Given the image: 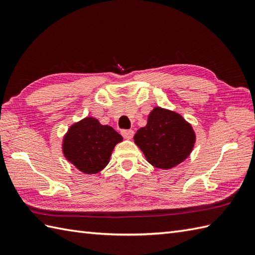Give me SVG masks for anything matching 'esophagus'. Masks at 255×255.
Segmentation results:
<instances>
[{
  "label": "esophagus",
  "mask_w": 255,
  "mask_h": 255,
  "mask_svg": "<svg viewBox=\"0 0 255 255\" xmlns=\"http://www.w3.org/2000/svg\"><path fill=\"white\" fill-rule=\"evenodd\" d=\"M122 134L125 139L130 140L133 137V130H130V129L129 130H122Z\"/></svg>",
  "instance_id": "obj_1"
}]
</instances>
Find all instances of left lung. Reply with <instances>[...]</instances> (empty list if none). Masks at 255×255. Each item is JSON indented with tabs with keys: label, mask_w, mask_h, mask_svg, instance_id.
<instances>
[{
	"label": "left lung",
	"mask_w": 255,
	"mask_h": 255,
	"mask_svg": "<svg viewBox=\"0 0 255 255\" xmlns=\"http://www.w3.org/2000/svg\"><path fill=\"white\" fill-rule=\"evenodd\" d=\"M151 165L170 170L185 161L195 145L196 134L182 115L156 106L150 112L148 123L133 137Z\"/></svg>",
	"instance_id": "1"
}]
</instances>
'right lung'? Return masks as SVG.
I'll use <instances>...</instances> for the list:
<instances>
[{
    "instance_id": "1",
    "label": "right lung",
    "mask_w": 255,
    "mask_h": 255,
    "mask_svg": "<svg viewBox=\"0 0 255 255\" xmlns=\"http://www.w3.org/2000/svg\"><path fill=\"white\" fill-rule=\"evenodd\" d=\"M123 137L99 119L85 117L70 126L63 136L64 158L84 174H96L110 162L115 145Z\"/></svg>"
}]
</instances>
